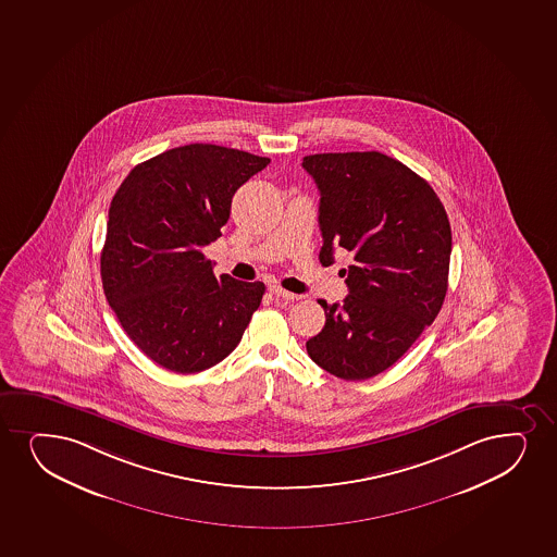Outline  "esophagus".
<instances>
[{
    "mask_svg": "<svg viewBox=\"0 0 557 557\" xmlns=\"http://www.w3.org/2000/svg\"><path fill=\"white\" fill-rule=\"evenodd\" d=\"M269 293L274 296V298H277V300L293 301L298 298V296L293 295V293H288V290L282 287H275V285L269 288Z\"/></svg>",
    "mask_w": 557,
    "mask_h": 557,
    "instance_id": "1",
    "label": "esophagus"
}]
</instances>
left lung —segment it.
<instances>
[{
	"label": "left lung",
	"mask_w": 557,
	"mask_h": 557,
	"mask_svg": "<svg viewBox=\"0 0 557 557\" xmlns=\"http://www.w3.org/2000/svg\"><path fill=\"white\" fill-rule=\"evenodd\" d=\"M321 191L322 264L352 253L343 304L319 300L326 324L309 358L343 380L386 371L412 347L444 304L451 225L425 178L382 152L304 157Z\"/></svg>",
	"instance_id": "left-lung-1"
}]
</instances>
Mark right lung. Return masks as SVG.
Returning <instances> with one entry per match:
<instances>
[{"instance_id": "add662e5", "label": "right lung", "mask_w": 557, "mask_h": 557, "mask_svg": "<svg viewBox=\"0 0 557 557\" xmlns=\"http://www.w3.org/2000/svg\"><path fill=\"white\" fill-rule=\"evenodd\" d=\"M269 164L220 145H183L136 165L113 196L100 253L106 300L168 371L220 363L261 306L264 283L216 277L201 249L222 236L235 191Z\"/></svg>"}]
</instances>
